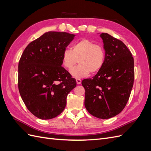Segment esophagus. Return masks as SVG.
Wrapping results in <instances>:
<instances>
[{
  "mask_svg": "<svg viewBox=\"0 0 151 151\" xmlns=\"http://www.w3.org/2000/svg\"><path fill=\"white\" fill-rule=\"evenodd\" d=\"M76 83L77 84H80L81 83V80L80 79H76Z\"/></svg>",
  "mask_w": 151,
  "mask_h": 151,
  "instance_id": "1",
  "label": "esophagus"
}]
</instances>
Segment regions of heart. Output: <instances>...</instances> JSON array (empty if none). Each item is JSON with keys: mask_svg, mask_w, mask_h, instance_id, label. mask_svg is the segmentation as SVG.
Segmentation results:
<instances>
[{"mask_svg": "<svg viewBox=\"0 0 151 151\" xmlns=\"http://www.w3.org/2000/svg\"><path fill=\"white\" fill-rule=\"evenodd\" d=\"M106 53L102 45L96 44L93 40L84 38L72 45L71 50L66 49L62 55V64L70 71L78 61L80 65L73 69L71 75L80 78L95 74L103 67Z\"/></svg>", "mask_w": 151, "mask_h": 151, "instance_id": "obj_1", "label": "heart"}]
</instances>
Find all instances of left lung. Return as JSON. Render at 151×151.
Returning a JSON list of instances; mask_svg holds the SVG:
<instances>
[{"instance_id":"obj_1","label":"left lung","mask_w":151,"mask_h":151,"mask_svg":"<svg viewBox=\"0 0 151 151\" xmlns=\"http://www.w3.org/2000/svg\"><path fill=\"white\" fill-rule=\"evenodd\" d=\"M105 50L104 64L92 79L82 81L84 105L93 116L108 119L119 114L129 101L134 81V62L122 41L101 33Z\"/></svg>"}]
</instances>
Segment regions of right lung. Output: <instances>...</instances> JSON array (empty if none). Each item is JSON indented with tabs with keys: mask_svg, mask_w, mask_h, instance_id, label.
I'll use <instances>...</instances> for the list:
<instances>
[{
	"mask_svg": "<svg viewBox=\"0 0 151 151\" xmlns=\"http://www.w3.org/2000/svg\"><path fill=\"white\" fill-rule=\"evenodd\" d=\"M75 35L48 31L31 42L18 65V88L28 110L42 120L63 111L68 94L77 85L62 67V55Z\"/></svg>",
	"mask_w": 151,
	"mask_h": 151,
	"instance_id": "obj_1",
	"label": "right lung"
}]
</instances>
